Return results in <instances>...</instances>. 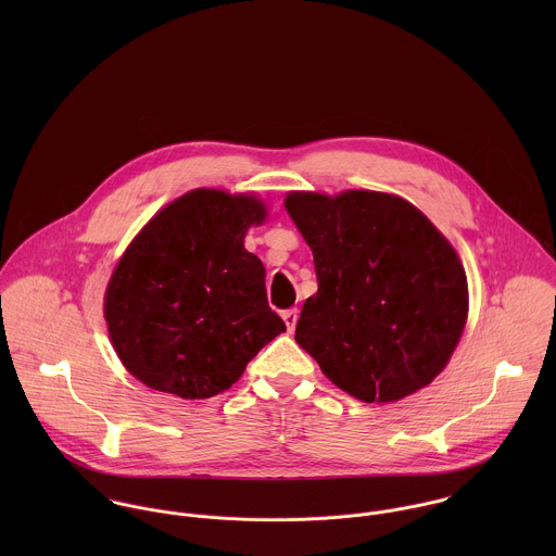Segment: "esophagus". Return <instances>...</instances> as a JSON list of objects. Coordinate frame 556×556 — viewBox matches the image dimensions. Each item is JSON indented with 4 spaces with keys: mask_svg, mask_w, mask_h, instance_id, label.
<instances>
[{
    "mask_svg": "<svg viewBox=\"0 0 556 556\" xmlns=\"http://www.w3.org/2000/svg\"><path fill=\"white\" fill-rule=\"evenodd\" d=\"M282 318H285V323H287V329L293 331L295 325H298L300 313H298V308H291V311H285V313H282Z\"/></svg>",
    "mask_w": 556,
    "mask_h": 556,
    "instance_id": "obj_1",
    "label": "esophagus"
}]
</instances>
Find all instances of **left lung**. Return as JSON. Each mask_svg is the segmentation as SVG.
Segmentation results:
<instances>
[{
    "label": "left lung",
    "mask_w": 556,
    "mask_h": 556,
    "mask_svg": "<svg viewBox=\"0 0 556 556\" xmlns=\"http://www.w3.org/2000/svg\"><path fill=\"white\" fill-rule=\"evenodd\" d=\"M285 207L315 256L318 291L295 340L323 375L364 402H396L432 383L469 313L452 243L386 192H289Z\"/></svg>",
    "instance_id": "1"
}]
</instances>
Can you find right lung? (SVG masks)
Listing matches in <instances>:
<instances>
[{
  "instance_id": "1",
  "label": "right lung",
  "mask_w": 556,
  "mask_h": 556,
  "mask_svg": "<svg viewBox=\"0 0 556 556\" xmlns=\"http://www.w3.org/2000/svg\"><path fill=\"white\" fill-rule=\"evenodd\" d=\"M265 214L250 194L197 188L132 239L104 293L113 349L132 377L186 400L216 396L287 331L267 304L263 263L243 248Z\"/></svg>"
}]
</instances>
